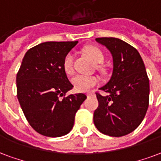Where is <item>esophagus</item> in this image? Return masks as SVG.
<instances>
[{
	"mask_svg": "<svg viewBox=\"0 0 161 161\" xmlns=\"http://www.w3.org/2000/svg\"><path fill=\"white\" fill-rule=\"evenodd\" d=\"M92 94H93V92H87V93H86V96H87V97H89V96H92Z\"/></svg>",
	"mask_w": 161,
	"mask_h": 161,
	"instance_id": "esophagus-1",
	"label": "esophagus"
}]
</instances>
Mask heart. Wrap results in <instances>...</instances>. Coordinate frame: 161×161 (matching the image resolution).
<instances>
[{"label":"heart","instance_id":"1","mask_svg":"<svg viewBox=\"0 0 161 161\" xmlns=\"http://www.w3.org/2000/svg\"><path fill=\"white\" fill-rule=\"evenodd\" d=\"M86 52L97 64H102L104 61V54L97 47H88ZM74 58L75 55L72 52H69L64 58L63 68L66 74L71 75L74 73ZM71 82L76 91L87 92L92 87L100 83V78L97 75H76L72 78Z\"/></svg>","mask_w":161,"mask_h":161}]
</instances>
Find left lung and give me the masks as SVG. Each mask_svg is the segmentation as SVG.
<instances>
[{
  "label": "left lung",
  "instance_id": "obj_1",
  "mask_svg": "<svg viewBox=\"0 0 161 161\" xmlns=\"http://www.w3.org/2000/svg\"><path fill=\"white\" fill-rule=\"evenodd\" d=\"M113 59L110 80L96 93L99 106L93 121L98 130L112 137H121L135 130L149 107V80L144 61L136 48L116 38H97Z\"/></svg>",
  "mask_w": 161,
  "mask_h": 161
}]
</instances>
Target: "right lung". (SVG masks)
I'll return each mask as SVG.
<instances>
[{
  "label": "right lung",
  "mask_w": 161,
  "mask_h": 161,
  "mask_svg": "<svg viewBox=\"0 0 161 161\" xmlns=\"http://www.w3.org/2000/svg\"><path fill=\"white\" fill-rule=\"evenodd\" d=\"M77 43L45 42L34 46L25 53L17 72V99L22 112L31 127L44 136L69 133L75 113L86 99L83 93L64 97L73 85L64 70V58Z\"/></svg>",
  "instance_id": "add662e5"
}]
</instances>
